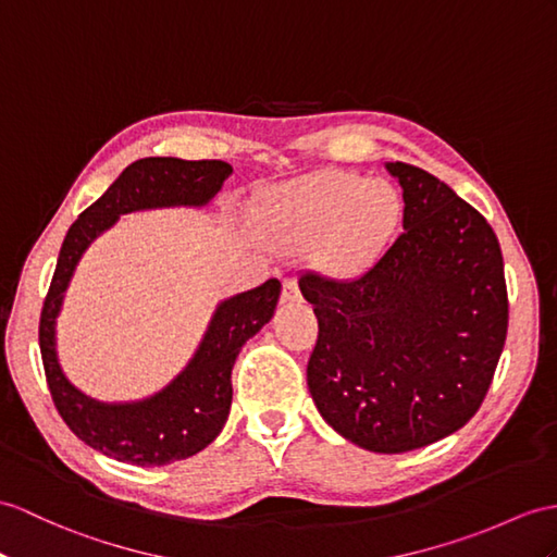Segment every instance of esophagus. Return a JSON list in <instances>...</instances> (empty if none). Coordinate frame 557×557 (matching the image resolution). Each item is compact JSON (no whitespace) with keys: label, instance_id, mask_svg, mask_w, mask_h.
I'll return each instance as SVG.
<instances>
[{"label":"esophagus","instance_id":"obj_1","mask_svg":"<svg viewBox=\"0 0 557 557\" xmlns=\"http://www.w3.org/2000/svg\"><path fill=\"white\" fill-rule=\"evenodd\" d=\"M302 295L297 290L295 281H283V290H281V305H295L300 302Z\"/></svg>","mask_w":557,"mask_h":557}]
</instances>
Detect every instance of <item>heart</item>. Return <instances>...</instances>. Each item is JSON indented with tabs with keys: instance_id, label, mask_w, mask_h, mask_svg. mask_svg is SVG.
<instances>
[{
	"instance_id": "heart-1",
	"label": "heart",
	"mask_w": 557,
	"mask_h": 557,
	"mask_svg": "<svg viewBox=\"0 0 557 557\" xmlns=\"http://www.w3.org/2000/svg\"><path fill=\"white\" fill-rule=\"evenodd\" d=\"M401 216L395 184L337 170L274 186L257 202L264 234L288 252L319 248V269L335 281L357 278L381 260Z\"/></svg>"
}]
</instances>
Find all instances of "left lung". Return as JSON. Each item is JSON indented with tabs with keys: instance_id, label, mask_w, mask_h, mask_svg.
<instances>
[{
	"instance_id": "8db88e82",
	"label": "left lung",
	"mask_w": 557,
	"mask_h": 557,
	"mask_svg": "<svg viewBox=\"0 0 557 557\" xmlns=\"http://www.w3.org/2000/svg\"><path fill=\"white\" fill-rule=\"evenodd\" d=\"M404 234L351 281L300 276L319 319L307 387L347 442L404 454L454 435L480 409L508 331L504 255L451 186L385 162Z\"/></svg>"
}]
</instances>
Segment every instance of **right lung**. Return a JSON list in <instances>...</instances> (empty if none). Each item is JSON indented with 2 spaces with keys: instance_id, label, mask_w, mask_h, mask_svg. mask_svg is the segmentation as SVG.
<instances>
[{
  "instance_id": "obj_1",
  "label": "right lung",
  "mask_w": 557,
  "mask_h": 557,
  "mask_svg": "<svg viewBox=\"0 0 557 557\" xmlns=\"http://www.w3.org/2000/svg\"><path fill=\"white\" fill-rule=\"evenodd\" d=\"M234 168L222 160L141 158L122 170L108 191L67 228L39 319V349L51 399L65 425L91 449L120 463L158 468L184 460L220 435L232 409V369L238 351L274 317L281 281L214 307L206 333L184 369L153 395L134 401H99L77 389L59 359L57 321L65 290L87 248L122 214L165 208H208Z\"/></svg>"
}]
</instances>
